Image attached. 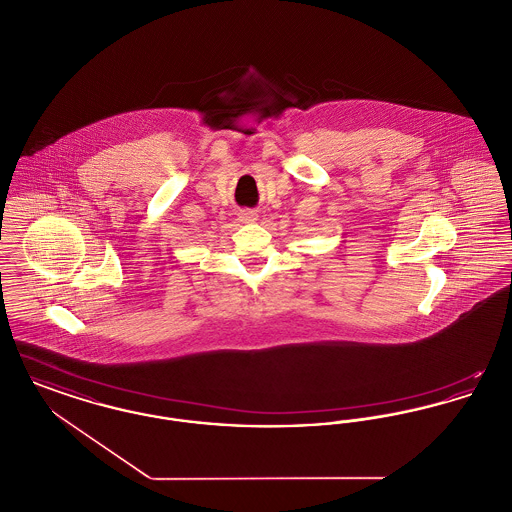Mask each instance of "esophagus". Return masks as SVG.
<instances>
[{
    "label": "esophagus",
    "mask_w": 512,
    "mask_h": 512,
    "mask_svg": "<svg viewBox=\"0 0 512 512\" xmlns=\"http://www.w3.org/2000/svg\"><path fill=\"white\" fill-rule=\"evenodd\" d=\"M257 219H259V215H257L255 211H251V209H244V211L240 213V220L245 222V224H253Z\"/></svg>",
    "instance_id": "34e87169"
}]
</instances>
